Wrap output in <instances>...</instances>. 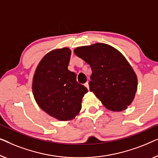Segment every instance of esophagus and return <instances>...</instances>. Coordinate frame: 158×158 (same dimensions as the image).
<instances>
[{
    "mask_svg": "<svg viewBox=\"0 0 158 158\" xmlns=\"http://www.w3.org/2000/svg\"><path fill=\"white\" fill-rule=\"evenodd\" d=\"M84 86H85L88 89H89V82L88 81H86V83L84 84Z\"/></svg>",
    "mask_w": 158,
    "mask_h": 158,
    "instance_id": "esophagus-1",
    "label": "esophagus"
}]
</instances>
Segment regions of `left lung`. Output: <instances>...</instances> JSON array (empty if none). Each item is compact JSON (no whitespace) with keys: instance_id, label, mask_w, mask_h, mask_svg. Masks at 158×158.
I'll return each instance as SVG.
<instances>
[{"instance_id":"8db88e82","label":"left lung","mask_w":158,"mask_h":158,"mask_svg":"<svg viewBox=\"0 0 158 158\" xmlns=\"http://www.w3.org/2000/svg\"><path fill=\"white\" fill-rule=\"evenodd\" d=\"M74 52L91 66L90 91L102 104L113 112L127 110L134 100L138 82L124 55L104 43L79 46Z\"/></svg>"}]
</instances>
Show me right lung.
<instances>
[{"label":"right lung","instance_id":"add662e5","mask_svg":"<svg viewBox=\"0 0 158 158\" xmlns=\"http://www.w3.org/2000/svg\"><path fill=\"white\" fill-rule=\"evenodd\" d=\"M70 48H56L38 64L32 81L35 101L42 110L59 121L74 119L81 110L88 89L77 83V75L68 69Z\"/></svg>","mask_w":158,"mask_h":158}]
</instances>
